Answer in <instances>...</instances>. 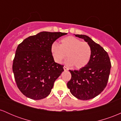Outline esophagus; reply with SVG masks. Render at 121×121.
<instances>
[{
  "instance_id": "34e87169",
  "label": "esophagus",
  "mask_w": 121,
  "mask_h": 121,
  "mask_svg": "<svg viewBox=\"0 0 121 121\" xmlns=\"http://www.w3.org/2000/svg\"><path fill=\"white\" fill-rule=\"evenodd\" d=\"M64 71H67V70H69V69L66 66H64Z\"/></svg>"
}]
</instances>
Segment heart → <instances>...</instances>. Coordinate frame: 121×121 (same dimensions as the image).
I'll use <instances>...</instances> for the list:
<instances>
[{
  "instance_id": "b5f03b06",
  "label": "heart",
  "mask_w": 121,
  "mask_h": 121,
  "mask_svg": "<svg viewBox=\"0 0 121 121\" xmlns=\"http://www.w3.org/2000/svg\"><path fill=\"white\" fill-rule=\"evenodd\" d=\"M60 45L53 43L51 45V52L54 60L61 63L67 55L68 65L76 69L85 67L89 62L91 56V45L86 42L72 36H67L60 40Z\"/></svg>"
}]
</instances>
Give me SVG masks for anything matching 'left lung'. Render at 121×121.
Instances as JSON below:
<instances>
[{"label": "left lung", "mask_w": 121, "mask_h": 121, "mask_svg": "<svg viewBox=\"0 0 121 121\" xmlns=\"http://www.w3.org/2000/svg\"><path fill=\"white\" fill-rule=\"evenodd\" d=\"M91 45V56L89 62L78 70H70L72 78L67 83L72 95L79 99L94 98L106 86L110 72L111 62L108 53L102 47L84 35H75Z\"/></svg>", "instance_id": "obj_1"}]
</instances>
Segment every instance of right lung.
Wrapping results in <instances>:
<instances>
[{
	"instance_id": "1",
	"label": "right lung",
	"mask_w": 121,
	"mask_h": 121,
	"mask_svg": "<svg viewBox=\"0 0 121 121\" xmlns=\"http://www.w3.org/2000/svg\"><path fill=\"white\" fill-rule=\"evenodd\" d=\"M66 34L41 32L17 46L12 70L18 88L28 98L39 100L49 95L55 80L64 71L63 65L54 61L51 47Z\"/></svg>"
}]
</instances>
